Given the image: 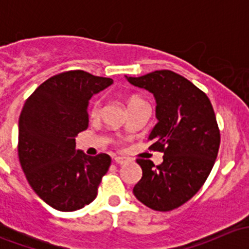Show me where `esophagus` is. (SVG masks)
Masks as SVG:
<instances>
[{
  "label": "esophagus",
  "instance_id": "esophagus-1",
  "mask_svg": "<svg viewBox=\"0 0 249 249\" xmlns=\"http://www.w3.org/2000/svg\"><path fill=\"white\" fill-rule=\"evenodd\" d=\"M114 162L115 164H119V165H123L126 162V158L124 157H114Z\"/></svg>",
  "mask_w": 249,
  "mask_h": 249
}]
</instances>
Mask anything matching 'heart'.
<instances>
[{"label": "heart", "mask_w": 249, "mask_h": 249, "mask_svg": "<svg viewBox=\"0 0 249 249\" xmlns=\"http://www.w3.org/2000/svg\"><path fill=\"white\" fill-rule=\"evenodd\" d=\"M139 102H144V101H143L142 99H140V97L134 96L129 100V106H131V105H134V104H139ZM101 108H102L101 100H96V101L92 104L91 110H90V114H91V117H97V115L101 113Z\"/></svg>", "instance_id": "heart-1"}]
</instances>
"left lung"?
<instances>
[{
  "instance_id": "1",
  "label": "left lung",
  "mask_w": 249,
  "mask_h": 249,
  "mask_svg": "<svg viewBox=\"0 0 249 249\" xmlns=\"http://www.w3.org/2000/svg\"><path fill=\"white\" fill-rule=\"evenodd\" d=\"M126 79L154 95L158 123L149 149L164 153L158 166L137 159L142 178L134 194L152 210L172 211L199 192L214 165L220 144L214 110L202 90L169 70Z\"/></svg>"
}]
</instances>
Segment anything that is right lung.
Returning a JSON list of instances; mask_svg holds the SVG:
<instances>
[{
  "instance_id": "right-lung-1",
  "label": "right lung",
  "mask_w": 249,
  "mask_h": 249,
  "mask_svg": "<svg viewBox=\"0 0 249 249\" xmlns=\"http://www.w3.org/2000/svg\"><path fill=\"white\" fill-rule=\"evenodd\" d=\"M112 83L80 70L62 72L42 83L22 107L20 165L35 193L55 210L72 212L94 201L108 171L109 155L77 150L76 136L89 125V100Z\"/></svg>"
}]
</instances>
